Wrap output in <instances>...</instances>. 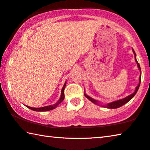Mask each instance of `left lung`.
Wrapping results in <instances>:
<instances>
[{"mask_svg": "<svg viewBox=\"0 0 150 150\" xmlns=\"http://www.w3.org/2000/svg\"><path fill=\"white\" fill-rule=\"evenodd\" d=\"M132 50H133V52H134V55H135V61H136L137 65V67H138L139 69L140 70V76H139V83L138 85H137V86L136 87V88H135V90L134 93H133L132 94L129 95V96H127V97H125V98L122 99H120V100H117V101H115L111 102V103H109L106 104V105H99V102L97 101V100H95L94 99H93V98H91V97H90L89 96H88L87 94L84 93L85 96L88 99H89V100L91 101L92 102V103H95V104H96V105H100V106H102V107H104V108H109V109H116V108H120L121 106H122V105H124V104L127 103V102L129 101H130L131 99H132L133 98V97H134L135 95L136 94V93H137V90H138L139 87L140 83H141V75H142V71H141V68H140V65H139V64L138 63V62H137V59H136V57H136V54H135V51H134V50L133 49H132Z\"/></svg>", "mask_w": 150, "mask_h": 150, "instance_id": "left-lung-1", "label": "left lung"}]
</instances>
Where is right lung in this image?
<instances>
[{
    "mask_svg": "<svg viewBox=\"0 0 150 150\" xmlns=\"http://www.w3.org/2000/svg\"><path fill=\"white\" fill-rule=\"evenodd\" d=\"M66 86V82L64 84L63 87L62 88V90H61V97L60 99H59L57 102H56L54 104H53V105H48V106H45V107H42V108H31V107L29 106H27L28 108H29L31 110L35 111H50L52 110V109H54V108H56L58 106L59 104H60L61 102L63 101L64 98H65V95H64V89H65Z\"/></svg>",
    "mask_w": 150,
    "mask_h": 150,
    "instance_id": "obj_1",
    "label": "right lung"
}]
</instances>
